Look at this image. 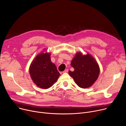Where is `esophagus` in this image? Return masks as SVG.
Instances as JSON below:
<instances>
[{"label":"esophagus","instance_id":"1","mask_svg":"<svg viewBox=\"0 0 126 126\" xmlns=\"http://www.w3.org/2000/svg\"><path fill=\"white\" fill-rule=\"evenodd\" d=\"M68 69H65V70H64L63 71V73H66V72H68Z\"/></svg>","mask_w":126,"mask_h":126}]
</instances>
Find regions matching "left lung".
<instances>
[{
  "mask_svg": "<svg viewBox=\"0 0 126 126\" xmlns=\"http://www.w3.org/2000/svg\"><path fill=\"white\" fill-rule=\"evenodd\" d=\"M71 66L74 71H68L75 83L82 88H89L93 85L100 74V67L94 58L87 54L83 55L78 52L71 60Z\"/></svg>",
  "mask_w": 126,
  "mask_h": 126,
  "instance_id": "obj_1",
  "label": "left lung"
}]
</instances>
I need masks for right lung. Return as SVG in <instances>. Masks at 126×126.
<instances>
[{"instance_id":"right-lung-1","label":"right lung","mask_w":126,"mask_h":126,"mask_svg":"<svg viewBox=\"0 0 126 126\" xmlns=\"http://www.w3.org/2000/svg\"><path fill=\"white\" fill-rule=\"evenodd\" d=\"M50 54H38L30 65L29 71L32 81L38 87L48 89L57 81L60 74L50 60Z\"/></svg>"}]
</instances>
